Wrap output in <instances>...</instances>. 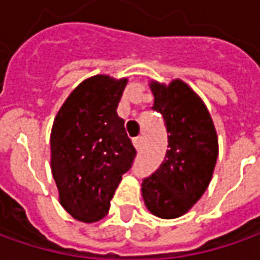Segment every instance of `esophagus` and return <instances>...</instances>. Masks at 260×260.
<instances>
[{"label":"esophagus","instance_id":"obj_1","mask_svg":"<svg viewBox=\"0 0 260 260\" xmlns=\"http://www.w3.org/2000/svg\"><path fill=\"white\" fill-rule=\"evenodd\" d=\"M133 146L137 151H140L141 147H143V137H136L133 140Z\"/></svg>","mask_w":260,"mask_h":260}]
</instances>
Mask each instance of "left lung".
I'll return each mask as SVG.
<instances>
[{
	"label": "left lung",
	"instance_id": "obj_1",
	"mask_svg": "<svg viewBox=\"0 0 260 260\" xmlns=\"http://www.w3.org/2000/svg\"><path fill=\"white\" fill-rule=\"evenodd\" d=\"M153 109L164 117L168 150L160 168L141 184L147 209L162 219L187 214L208 188L216 158L218 136L205 103L180 79L170 85L150 82Z\"/></svg>",
	"mask_w": 260,
	"mask_h": 260
}]
</instances>
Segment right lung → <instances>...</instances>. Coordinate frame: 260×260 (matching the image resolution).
I'll use <instances>...</instances> for the list:
<instances>
[{
  "label": "right lung",
  "instance_id": "add662e5",
  "mask_svg": "<svg viewBox=\"0 0 260 260\" xmlns=\"http://www.w3.org/2000/svg\"><path fill=\"white\" fill-rule=\"evenodd\" d=\"M127 78L96 75L68 96L53 120L51 170L59 202L80 222H98L136 157L117 106Z\"/></svg>",
  "mask_w": 260,
  "mask_h": 260
}]
</instances>
